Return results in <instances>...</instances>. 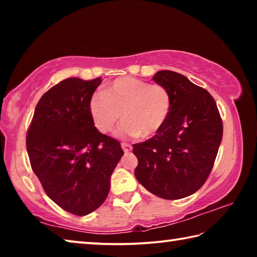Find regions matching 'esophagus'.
<instances>
[{
    "instance_id": "1",
    "label": "esophagus",
    "mask_w": 257,
    "mask_h": 257,
    "mask_svg": "<svg viewBox=\"0 0 257 257\" xmlns=\"http://www.w3.org/2000/svg\"><path fill=\"white\" fill-rule=\"evenodd\" d=\"M121 147H122L124 153H129V152H132L133 150V146L130 144H127V143H122V144H121Z\"/></svg>"
}]
</instances>
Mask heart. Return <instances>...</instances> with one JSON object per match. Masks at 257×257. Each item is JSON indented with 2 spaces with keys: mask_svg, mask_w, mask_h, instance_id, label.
<instances>
[{
  "mask_svg": "<svg viewBox=\"0 0 257 257\" xmlns=\"http://www.w3.org/2000/svg\"><path fill=\"white\" fill-rule=\"evenodd\" d=\"M170 111L171 95L164 86L133 77L118 78L89 99L90 115L101 133H110L122 116L118 129L121 137L154 136Z\"/></svg>",
  "mask_w": 257,
  "mask_h": 257,
  "instance_id": "obj_1",
  "label": "heart"
}]
</instances>
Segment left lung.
<instances>
[{
    "label": "left lung",
    "instance_id": "left-lung-1",
    "mask_svg": "<svg viewBox=\"0 0 257 257\" xmlns=\"http://www.w3.org/2000/svg\"><path fill=\"white\" fill-rule=\"evenodd\" d=\"M153 79L170 93L171 111L159 133L133 145L135 176L156 196L180 199L210 176L222 141V119L212 95L184 75L163 70Z\"/></svg>",
    "mask_w": 257,
    "mask_h": 257
}]
</instances>
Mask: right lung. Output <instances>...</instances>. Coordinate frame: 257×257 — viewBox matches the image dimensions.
<instances>
[{
    "mask_svg": "<svg viewBox=\"0 0 257 257\" xmlns=\"http://www.w3.org/2000/svg\"><path fill=\"white\" fill-rule=\"evenodd\" d=\"M68 78L50 88L35 108L26 137L30 165L52 201L75 215L102 205L111 175L123 155L116 139L95 127L89 99L101 84Z\"/></svg>",
    "mask_w": 257,
    "mask_h": 257,
    "instance_id": "obj_1",
    "label": "right lung"
}]
</instances>
